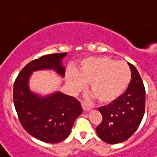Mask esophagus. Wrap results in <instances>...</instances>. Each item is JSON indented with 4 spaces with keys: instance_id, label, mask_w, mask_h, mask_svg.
Listing matches in <instances>:
<instances>
[{
    "instance_id": "esophagus-1",
    "label": "esophagus",
    "mask_w": 157,
    "mask_h": 157,
    "mask_svg": "<svg viewBox=\"0 0 157 157\" xmlns=\"http://www.w3.org/2000/svg\"><path fill=\"white\" fill-rule=\"evenodd\" d=\"M82 109H84V110H89V109H92V106H91V105H90L89 102L82 101Z\"/></svg>"
}]
</instances>
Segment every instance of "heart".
<instances>
[{
    "instance_id": "b5f03b06",
    "label": "heart",
    "mask_w": 157,
    "mask_h": 157,
    "mask_svg": "<svg viewBox=\"0 0 157 157\" xmlns=\"http://www.w3.org/2000/svg\"><path fill=\"white\" fill-rule=\"evenodd\" d=\"M131 81V70L123 61L107 57H91L85 59L78 73H71L68 82L72 89L79 91L83 83H90V91L100 104L115 101L125 92Z\"/></svg>"
}]
</instances>
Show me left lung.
<instances>
[{
    "label": "left lung",
    "instance_id": "left-lung-1",
    "mask_svg": "<svg viewBox=\"0 0 157 157\" xmlns=\"http://www.w3.org/2000/svg\"><path fill=\"white\" fill-rule=\"evenodd\" d=\"M131 81L127 91L111 104L98 108L103 119L96 128L105 143L118 144L128 140L140 127L145 109V88L139 71L128 63Z\"/></svg>",
    "mask_w": 157,
    "mask_h": 157
}]
</instances>
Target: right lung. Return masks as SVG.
Segmentation results:
<instances>
[{
  "mask_svg": "<svg viewBox=\"0 0 157 157\" xmlns=\"http://www.w3.org/2000/svg\"><path fill=\"white\" fill-rule=\"evenodd\" d=\"M66 52L52 53L32 60L22 69L13 84V103L18 120L29 134L46 143L67 138L74 121L82 112L81 103L59 92L40 98L31 93L28 81L33 71L51 69L63 76L62 59Z\"/></svg>",
  "mask_w": 157,
  "mask_h": 157,
  "instance_id": "add662e5",
  "label": "right lung"
}]
</instances>
